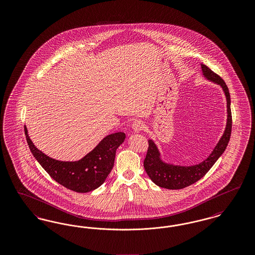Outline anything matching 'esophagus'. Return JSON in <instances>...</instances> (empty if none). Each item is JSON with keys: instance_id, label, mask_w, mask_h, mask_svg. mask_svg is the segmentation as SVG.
<instances>
[{"instance_id": "obj_1", "label": "esophagus", "mask_w": 255, "mask_h": 255, "mask_svg": "<svg viewBox=\"0 0 255 255\" xmlns=\"http://www.w3.org/2000/svg\"><path fill=\"white\" fill-rule=\"evenodd\" d=\"M132 129H133L134 132H140V131H142L144 129V124H143V122H141V121L136 120V121H134L132 123Z\"/></svg>"}]
</instances>
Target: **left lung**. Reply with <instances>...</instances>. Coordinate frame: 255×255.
<instances>
[{
  "label": "left lung",
  "instance_id": "obj_1",
  "mask_svg": "<svg viewBox=\"0 0 255 255\" xmlns=\"http://www.w3.org/2000/svg\"><path fill=\"white\" fill-rule=\"evenodd\" d=\"M203 73L206 78L221 86L225 92L228 104V122L225 133L221 137L213 152L203 162L193 166H178L164 163L159 158V152L153 140H148V150L143 165L147 175L159 187L166 189H182L201 180L214 165L221 155L225 152L231 138L232 117L231 110V95L229 88L223 78L202 64Z\"/></svg>",
  "mask_w": 255,
  "mask_h": 255
}]
</instances>
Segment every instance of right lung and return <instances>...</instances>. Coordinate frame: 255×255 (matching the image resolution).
Returning <instances> with one entry per match:
<instances>
[{
	"mask_svg": "<svg viewBox=\"0 0 255 255\" xmlns=\"http://www.w3.org/2000/svg\"><path fill=\"white\" fill-rule=\"evenodd\" d=\"M28 147L41 166L64 187L78 193L93 191L99 187L113 169L116 151L125 139L122 132L111 133L78 161H60L49 158L38 150L30 140L24 126Z\"/></svg>",
	"mask_w": 255,
	"mask_h": 255,
	"instance_id": "add662e5",
	"label": "right lung"
}]
</instances>
